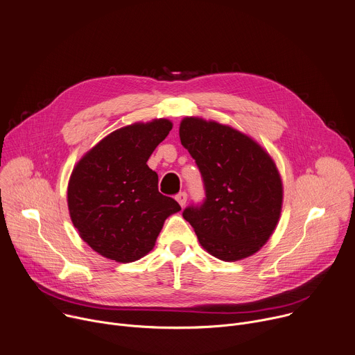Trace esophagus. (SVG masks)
Instances as JSON below:
<instances>
[{
	"label": "esophagus",
	"mask_w": 355,
	"mask_h": 355,
	"mask_svg": "<svg viewBox=\"0 0 355 355\" xmlns=\"http://www.w3.org/2000/svg\"><path fill=\"white\" fill-rule=\"evenodd\" d=\"M177 201H178V204L181 205V207H185V204H187V192H180V194H177Z\"/></svg>",
	"instance_id": "obj_1"
}]
</instances>
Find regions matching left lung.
Returning a JSON list of instances; mask_svg holds the SVG:
<instances>
[{
    "instance_id": "left-lung-1",
    "label": "left lung",
    "mask_w": 355,
    "mask_h": 355,
    "mask_svg": "<svg viewBox=\"0 0 355 355\" xmlns=\"http://www.w3.org/2000/svg\"><path fill=\"white\" fill-rule=\"evenodd\" d=\"M180 139L204 181V202L182 212L201 246L225 262L256 253L282 212L283 184L275 161L249 136L200 117L181 121Z\"/></svg>"
}]
</instances>
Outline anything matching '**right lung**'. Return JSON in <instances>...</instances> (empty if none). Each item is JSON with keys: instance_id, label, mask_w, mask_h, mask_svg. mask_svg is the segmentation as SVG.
Listing matches in <instances>:
<instances>
[{"instance_id": "1", "label": "right lung", "mask_w": 355, "mask_h": 355, "mask_svg": "<svg viewBox=\"0 0 355 355\" xmlns=\"http://www.w3.org/2000/svg\"><path fill=\"white\" fill-rule=\"evenodd\" d=\"M173 123L155 119L119 128L89 150L68 185L71 219L80 238L107 259L139 261L155 245L164 220L181 207L158 191L147 161Z\"/></svg>"}]
</instances>
